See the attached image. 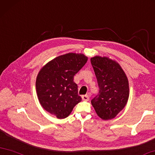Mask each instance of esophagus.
<instances>
[{"label":"esophagus","mask_w":155,"mask_h":155,"mask_svg":"<svg viewBox=\"0 0 155 155\" xmlns=\"http://www.w3.org/2000/svg\"><path fill=\"white\" fill-rule=\"evenodd\" d=\"M81 98H82V100L84 101H87L90 99L89 96H87V95H83V96H82Z\"/></svg>","instance_id":"esophagus-1"}]
</instances>
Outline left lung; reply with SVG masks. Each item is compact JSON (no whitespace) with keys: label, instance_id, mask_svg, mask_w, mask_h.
<instances>
[{"label":"left lung","instance_id":"left-lung-1","mask_svg":"<svg viewBox=\"0 0 155 155\" xmlns=\"http://www.w3.org/2000/svg\"><path fill=\"white\" fill-rule=\"evenodd\" d=\"M99 91L92 100L97 114L110 120L126 107L129 99L128 79L119 63L107 56H94L90 58Z\"/></svg>","mask_w":155,"mask_h":155}]
</instances>
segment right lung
I'll return each mask as SVG.
<instances>
[{"instance_id": "obj_1", "label": "right lung", "mask_w": 155, "mask_h": 155, "mask_svg": "<svg viewBox=\"0 0 155 155\" xmlns=\"http://www.w3.org/2000/svg\"><path fill=\"white\" fill-rule=\"evenodd\" d=\"M87 61L81 53L58 56L43 65L36 80L38 101L43 108L57 119L68 117L81 101L74 77Z\"/></svg>"}]
</instances>
